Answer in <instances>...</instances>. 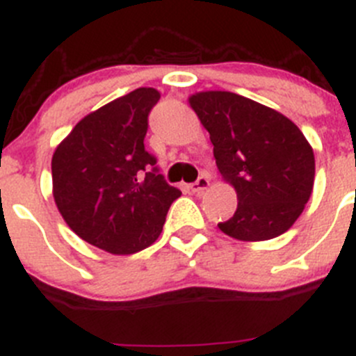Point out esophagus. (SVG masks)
Wrapping results in <instances>:
<instances>
[{"label":"esophagus","mask_w":356,"mask_h":356,"mask_svg":"<svg viewBox=\"0 0 356 356\" xmlns=\"http://www.w3.org/2000/svg\"><path fill=\"white\" fill-rule=\"evenodd\" d=\"M208 186H210V181H208L207 175H200L198 181L193 182V184L189 186V188H191L193 193H201V191H204V189H207Z\"/></svg>","instance_id":"esophagus-1"}]
</instances>
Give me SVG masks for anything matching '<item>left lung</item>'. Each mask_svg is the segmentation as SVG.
<instances>
[{"instance_id": "1", "label": "left lung", "mask_w": 356, "mask_h": 356, "mask_svg": "<svg viewBox=\"0 0 356 356\" xmlns=\"http://www.w3.org/2000/svg\"><path fill=\"white\" fill-rule=\"evenodd\" d=\"M189 105L210 132L222 177L238 193L234 215L218 229L241 241L284 234L314 189V149L303 132L279 111L236 92H196Z\"/></svg>"}]
</instances>
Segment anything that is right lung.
Wrapping results in <instances>:
<instances>
[{
  "mask_svg": "<svg viewBox=\"0 0 356 356\" xmlns=\"http://www.w3.org/2000/svg\"><path fill=\"white\" fill-rule=\"evenodd\" d=\"M158 99L153 88L113 99L86 115L53 155V198L63 220L108 253L132 254L153 245L181 196L145 149Z\"/></svg>",
  "mask_w": 356,
  "mask_h": 356,
  "instance_id": "add662e5",
  "label": "right lung"
}]
</instances>
